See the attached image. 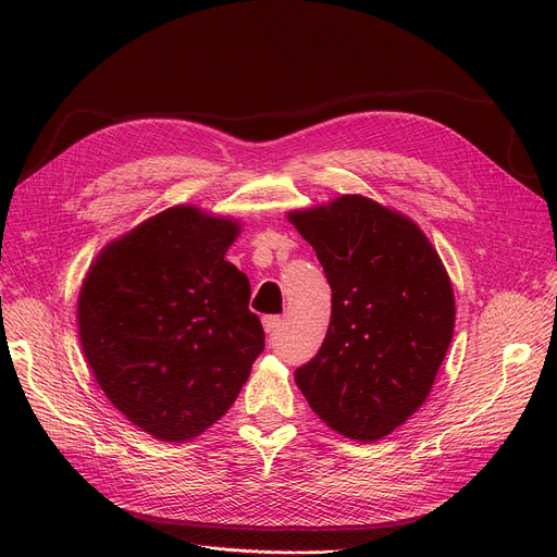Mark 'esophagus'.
Returning a JSON list of instances; mask_svg holds the SVG:
<instances>
[{
  "label": "esophagus",
  "instance_id": "obj_1",
  "mask_svg": "<svg viewBox=\"0 0 557 557\" xmlns=\"http://www.w3.org/2000/svg\"><path fill=\"white\" fill-rule=\"evenodd\" d=\"M261 323H263V330H267V334H273L280 327L282 318L280 315H263Z\"/></svg>",
  "mask_w": 557,
  "mask_h": 557
}]
</instances>
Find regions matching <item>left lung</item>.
<instances>
[{"mask_svg":"<svg viewBox=\"0 0 557 557\" xmlns=\"http://www.w3.org/2000/svg\"><path fill=\"white\" fill-rule=\"evenodd\" d=\"M332 286L318 355L296 370L311 411L374 443L424 404L454 334V290L422 230L363 196L290 212Z\"/></svg>","mask_w":557,"mask_h":557,"instance_id":"obj_1","label":"left lung"}]
</instances>
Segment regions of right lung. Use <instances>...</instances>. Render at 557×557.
Wrapping results in <instances>:
<instances>
[{
	"label": "right lung",
	"instance_id": "1",
	"mask_svg": "<svg viewBox=\"0 0 557 557\" xmlns=\"http://www.w3.org/2000/svg\"><path fill=\"white\" fill-rule=\"evenodd\" d=\"M239 225L178 205L110 244L78 298L83 352L139 429L185 443L237 399L263 330L250 282L225 261Z\"/></svg>",
	"mask_w": 557,
	"mask_h": 557
}]
</instances>
